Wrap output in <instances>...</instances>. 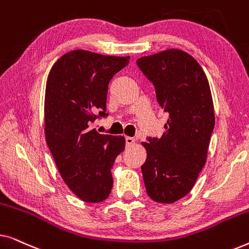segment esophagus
<instances>
[{"mask_svg": "<svg viewBox=\"0 0 249 249\" xmlns=\"http://www.w3.org/2000/svg\"><path fill=\"white\" fill-rule=\"evenodd\" d=\"M136 142V139L132 138V137H125V144H127V146H131L134 145Z\"/></svg>", "mask_w": 249, "mask_h": 249, "instance_id": "1", "label": "esophagus"}]
</instances>
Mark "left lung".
<instances>
[{
    "label": "left lung",
    "instance_id": "8db88e82",
    "mask_svg": "<svg viewBox=\"0 0 249 249\" xmlns=\"http://www.w3.org/2000/svg\"><path fill=\"white\" fill-rule=\"evenodd\" d=\"M168 112L161 138H148L142 165L146 192L153 200L175 203L195 185L205 165L215 115L209 80L185 51L169 49L137 60Z\"/></svg>",
    "mask_w": 249,
    "mask_h": 249
}]
</instances>
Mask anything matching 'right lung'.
<instances>
[{"instance_id": "right-lung-1", "label": "right lung", "mask_w": 249, "mask_h": 249, "mask_svg": "<svg viewBox=\"0 0 249 249\" xmlns=\"http://www.w3.org/2000/svg\"><path fill=\"white\" fill-rule=\"evenodd\" d=\"M130 56H112L74 50L63 54L47 76L44 101L45 138L63 181L86 203L110 196L111 168L124 151V136L90 129L107 113V85Z\"/></svg>"}]
</instances>
